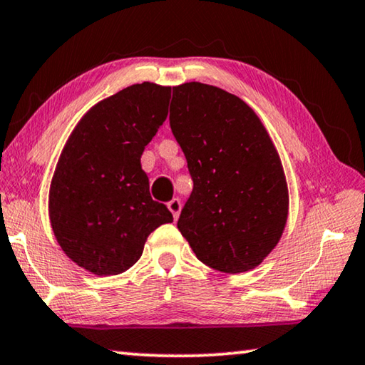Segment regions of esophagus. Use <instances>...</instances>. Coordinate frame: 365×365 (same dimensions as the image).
Listing matches in <instances>:
<instances>
[{
	"instance_id": "34e87169",
	"label": "esophagus",
	"mask_w": 365,
	"mask_h": 365,
	"mask_svg": "<svg viewBox=\"0 0 365 365\" xmlns=\"http://www.w3.org/2000/svg\"><path fill=\"white\" fill-rule=\"evenodd\" d=\"M181 207H182V204H181V200H179V199H173L171 202H168V210L171 212L173 218H175V220H178L179 213H181Z\"/></svg>"
}]
</instances>
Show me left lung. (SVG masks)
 I'll return each mask as SVG.
<instances>
[{
    "instance_id": "8db88e82",
    "label": "left lung",
    "mask_w": 365,
    "mask_h": 365,
    "mask_svg": "<svg viewBox=\"0 0 365 365\" xmlns=\"http://www.w3.org/2000/svg\"><path fill=\"white\" fill-rule=\"evenodd\" d=\"M170 126L194 181L178 230L213 270L259 267L289 210L282 160L260 118L223 88L186 82L173 87Z\"/></svg>"
}]
</instances>
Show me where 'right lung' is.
<instances>
[{
    "label": "right lung",
    "instance_id": "obj_1",
    "mask_svg": "<svg viewBox=\"0 0 365 365\" xmlns=\"http://www.w3.org/2000/svg\"><path fill=\"white\" fill-rule=\"evenodd\" d=\"M171 87L129 86L93 105L66 140L48 195L63 252L98 277L126 272L173 215L148 192L143 148L168 116Z\"/></svg>",
    "mask_w": 365,
    "mask_h": 365
}]
</instances>
